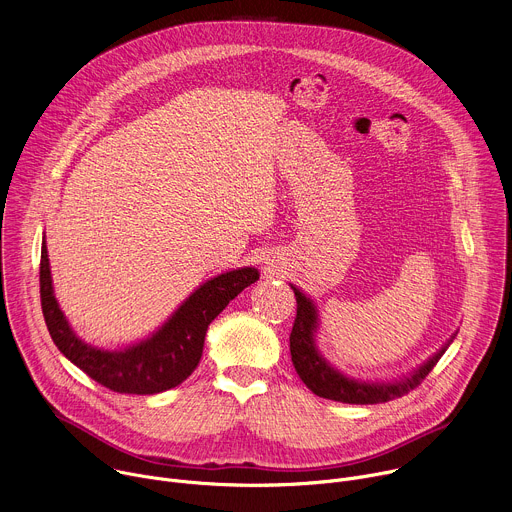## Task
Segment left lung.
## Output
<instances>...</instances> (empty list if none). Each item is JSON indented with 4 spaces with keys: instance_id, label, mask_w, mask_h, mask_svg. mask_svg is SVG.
I'll return each instance as SVG.
<instances>
[{
    "instance_id": "1",
    "label": "left lung",
    "mask_w": 512,
    "mask_h": 512,
    "mask_svg": "<svg viewBox=\"0 0 512 512\" xmlns=\"http://www.w3.org/2000/svg\"><path fill=\"white\" fill-rule=\"evenodd\" d=\"M294 294H296V302H298V312H296L294 328H291V334H289L291 360H294V367H296L300 379L318 397L340 401V403H352V405L387 403L391 399L403 397L421 385V381L431 373L437 360L442 358V354L448 348V346H444L431 360H427V364H423V367L415 375H411L409 379H403L399 383H383V385L356 383L352 379H346L332 367H328L326 360H322V356L318 354V350L314 346V338H312L314 330H316V310L300 289L294 287ZM448 344H452V340Z\"/></svg>"
}]
</instances>
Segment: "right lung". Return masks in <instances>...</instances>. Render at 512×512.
Instances as JSON below:
<instances>
[{"instance_id": "right-lung-1", "label": "right lung", "mask_w": 512, "mask_h": 512, "mask_svg": "<svg viewBox=\"0 0 512 512\" xmlns=\"http://www.w3.org/2000/svg\"><path fill=\"white\" fill-rule=\"evenodd\" d=\"M257 279L253 267L218 275L200 285L150 340L107 352L81 342L68 328L52 291L46 243L40 255V302L54 344L93 381L121 395H156L186 381L200 362L208 324Z\"/></svg>"}]
</instances>
